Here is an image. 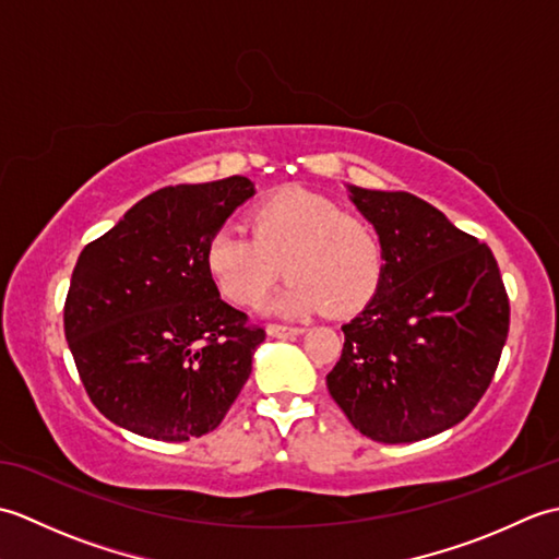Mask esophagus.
Masks as SVG:
<instances>
[{
	"label": "esophagus",
	"instance_id": "1",
	"mask_svg": "<svg viewBox=\"0 0 559 559\" xmlns=\"http://www.w3.org/2000/svg\"><path fill=\"white\" fill-rule=\"evenodd\" d=\"M266 334L271 338H288V336L302 334V329L300 326H286V324H269L266 326Z\"/></svg>",
	"mask_w": 559,
	"mask_h": 559
}]
</instances>
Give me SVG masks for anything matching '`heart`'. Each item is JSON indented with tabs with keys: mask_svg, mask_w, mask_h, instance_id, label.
Wrapping results in <instances>:
<instances>
[{
	"mask_svg": "<svg viewBox=\"0 0 559 559\" xmlns=\"http://www.w3.org/2000/svg\"><path fill=\"white\" fill-rule=\"evenodd\" d=\"M249 235L221 228L209 237L204 264L225 300L254 307L281 278L293 276L271 300L283 317H307L329 307L348 317L370 305L384 278V249L360 216L307 187H283L247 213Z\"/></svg>",
	"mask_w": 559,
	"mask_h": 559,
	"instance_id": "b5f03b06",
	"label": "heart"
}]
</instances>
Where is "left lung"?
I'll list each match as a JSON object with an SVG mask.
<instances>
[{"label": "left lung", "instance_id": "8db88e82", "mask_svg": "<svg viewBox=\"0 0 559 559\" xmlns=\"http://www.w3.org/2000/svg\"><path fill=\"white\" fill-rule=\"evenodd\" d=\"M374 225L384 278L343 324L329 394L355 430L418 442L461 423L488 391L509 331V298L488 245L408 192L348 185Z\"/></svg>", "mask_w": 559, "mask_h": 559}]
</instances>
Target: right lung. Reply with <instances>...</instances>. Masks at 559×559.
Segmentation results:
<instances>
[{
	"instance_id": "obj_1",
	"label": "right lung",
	"mask_w": 559,
	"mask_h": 559,
	"mask_svg": "<svg viewBox=\"0 0 559 559\" xmlns=\"http://www.w3.org/2000/svg\"><path fill=\"white\" fill-rule=\"evenodd\" d=\"M252 194L240 175L163 187L83 247L64 336L88 399L115 425L187 442L216 430L242 391L266 334L221 300L204 252Z\"/></svg>"
}]
</instances>
